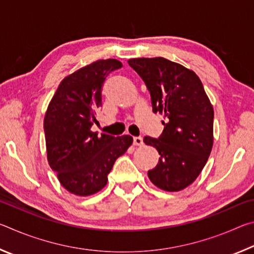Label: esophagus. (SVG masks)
Returning a JSON list of instances; mask_svg holds the SVG:
<instances>
[{"mask_svg": "<svg viewBox=\"0 0 254 254\" xmlns=\"http://www.w3.org/2000/svg\"><path fill=\"white\" fill-rule=\"evenodd\" d=\"M133 144H134V145H143L142 136H134V137H133Z\"/></svg>", "mask_w": 254, "mask_h": 254, "instance_id": "obj_1", "label": "esophagus"}]
</instances>
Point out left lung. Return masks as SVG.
I'll return each instance as SVG.
<instances>
[{
	"label": "left lung",
	"mask_w": 254,
	"mask_h": 254,
	"mask_svg": "<svg viewBox=\"0 0 254 254\" xmlns=\"http://www.w3.org/2000/svg\"><path fill=\"white\" fill-rule=\"evenodd\" d=\"M127 63L147 86L152 111L167 118L158 139H143L160 154L148 177L166 191L182 190L198 177L212 151L213 106L198 76L186 67L162 57Z\"/></svg>",
	"instance_id": "obj_1"
}]
</instances>
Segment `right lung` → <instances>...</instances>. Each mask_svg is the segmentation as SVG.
Listing matches in <instances>:
<instances>
[{
  "label": "right lung",
  "mask_w": 254,
  "mask_h": 254,
  "mask_svg": "<svg viewBox=\"0 0 254 254\" xmlns=\"http://www.w3.org/2000/svg\"><path fill=\"white\" fill-rule=\"evenodd\" d=\"M117 59L97 60L59 84L46 112L44 128L50 168L68 191L89 196L107 184L115 160L133 142L131 135H97L92 131L102 106V87Z\"/></svg>",
  "instance_id": "1"
}]
</instances>
